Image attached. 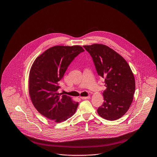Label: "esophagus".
I'll list each match as a JSON object with an SVG mask.
<instances>
[{
  "label": "esophagus",
  "mask_w": 157,
  "mask_h": 157,
  "mask_svg": "<svg viewBox=\"0 0 157 157\" xmlns=\"http://www.w3.org/2000/svg\"><path fill=\"white\" fill-rule=\"evenodd\" d=\"M90 98V96H83V97H80V98L82 99H89Z\"/></svg>",
  "instance_id": "34e87169"
}]
</instances>
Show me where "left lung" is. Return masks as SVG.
I'll use <instances>...</instances> for the list:
<instances>
[{"instance_id": "obj_1", "label": "left lung", "mask_w": 157, "mask_h": 157, "mask_svg": "<svg viewBox=\"0 0 157 157\" xmlns=\"http://www.w3.org/2000/svg\"><path fill=\"white\" fill-rule=\"evenodd\" d=\"M83 47L92 56L98 74L105 78L104 102L97 112L107 120H116L125 114L133 101V74L125 59L108 46L94 44Z\"/></svg>"}]
</instances>
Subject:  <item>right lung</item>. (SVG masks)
<instances>
[{"label": "right lung", "mask_w": 157, "mask_h": 157, "mask_svg": "<svg viewBox=\"0 0 157 157\" xmlns=\"http://www.w3.org/2000/svg\"><path fill=\"white\" fill-rule=\"evenodd\" d=\"M84 51L80 46H55L38 56L29 75V94L35 108L42 115L59 123L74 114L78 102L58 94V82L74 59Z\"/></svg>", "instance_id": "right-lung-1"}]
</instances>
